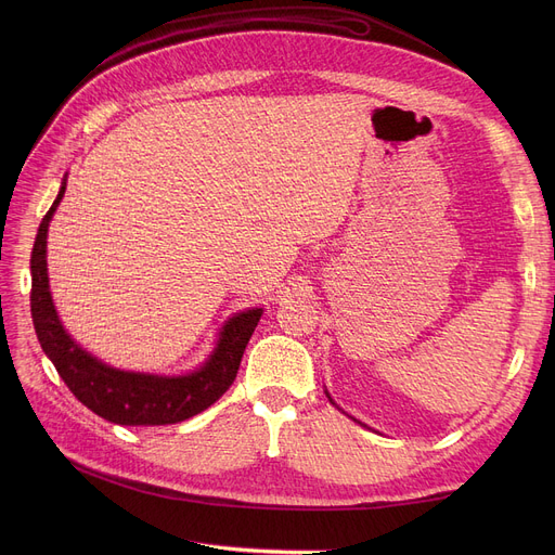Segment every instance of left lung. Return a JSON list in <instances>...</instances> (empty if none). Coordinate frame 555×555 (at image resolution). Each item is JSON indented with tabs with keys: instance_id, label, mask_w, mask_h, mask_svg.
<instances>
[{
	"instance_id": "8db88e82",
	"label": "left lung",
	"mask_w": 555,
	"mask_h": 555,
	"mask_svg": "<svg viewBox=\"0 0 555 555\" xmlns=\"http://www.w3.org/2000/svg\"><path fill=\"white\" fill-rule=\"evenodd\" d=\"M326 396H328V400L333 402V398H331V393H328V391H326ZM333 404H335V402H333ZM353 421H356V418H353ZM358 423H360V421H358ZM360 425H362V423H360Z\"/></svg>"
}]
</instances>
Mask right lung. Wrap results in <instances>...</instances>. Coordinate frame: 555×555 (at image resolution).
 Masks as SVG:
<instances>
[{"instance_id": "1", "label": "right lung", "mask_w": 555, "mask_h": 555, "mask_svg": "<svg viewBox=\"0 0 555 555\" xmlns=\"http://www.w3.org/2000/svg\"><path fill=\"white\" fill-rule=\"evenodd\" d=\"M67 189V175L51 209L40 222L31 251V317L44 356L69 391L96 416L116 425H172L211 406L236 380L245 346L258 326L262 308L229 317L211 356L184 375L124 371L105 364L74 341L55 312L47 274L49 222Z\"/></svg>"}]
</instances>
